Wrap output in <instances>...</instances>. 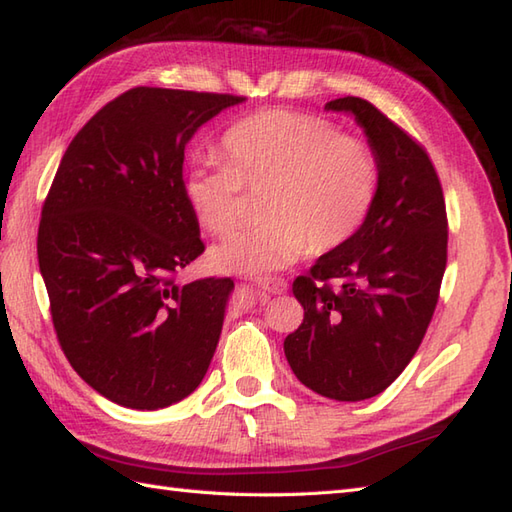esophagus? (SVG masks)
Returning a JSON list of instances; mask_svg holds the SVG:
<instances>
[{
	"label": "esophagus",
	"mask_w": 512,
	"mask_h": 512,
	"mask_svg": "<svg viewBox=\"0 0 512 512\" xmlns=\"http://www.w3.org/2000/svg\"><path fill=\"white\" fill-rule=\"evenodd\" d=\"M257 288L266 294H283L285 290H288V281L279 279V277H268L264 281H259Z\"/></svg>",
	"instance_id": "obj_1"
}]
</instances>
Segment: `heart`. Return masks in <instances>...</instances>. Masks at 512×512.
Instances as JSON below:
<instances>
[{
  "label": "heart",
  "mask_w": 512,
  "mask_h": 512,
  "mask_svg": "<svg viewBox=\"0 0 512 512\" xmlns=\"http://www.w3.org/2000/svg\"><path fill=\"white\" fill-rule=\"evenodd\" d=\"M227 165L198 163L183 196L202 229L227 235L237 224L242 187L268 192L266 227L235 233L209 251L229 275H268L307 253L325 255L362 229L377 194V159L323 117L270 109L237 122L222 139Z\"/></svg>",
  "instance_id": "obj_1"
}]
</instances>
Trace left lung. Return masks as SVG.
Here are the masks:
<instances>
[{
	"label": "left lung",
	"instance_id": "1",
	"mask_svg": "<svg viewBox=\"0 0 512 512\" xmlns=\"http://www.w3.org/2000/svg\"><path fill=\"white\" fill-rule=\"evenodd\" d=\"M325 111L349 113L362 128L377 194L362 229L292 283L305 316L283 351L318 395L364 401L401 375L432 320L447 264L445 198L425 150L371 102L349 95Z\"/></svg>",
	"mask_w": 512,
	"mask_h": 512
}]
</instances>
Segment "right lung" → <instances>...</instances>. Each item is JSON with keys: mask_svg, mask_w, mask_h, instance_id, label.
<instances>
[{"mask_svg": "<svg viewBox=\"0 0 512 512\" xmlns=\"http://www.w3.org/2000/svg\"><path fill=\"white\" fill-rule=\"evenodd\" d=\"M244 100L130 89L82 126L58 165L39 224L41 277L69 364L117 406H172L216 353L235 285L174 283L205 251L183 161L196 130Z\"/></svg>", "mask_w": 512, "mask_h": 512, "instance_id": "obj_1", "label": "right lung"}]
</instances>
